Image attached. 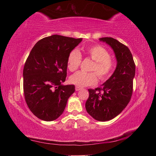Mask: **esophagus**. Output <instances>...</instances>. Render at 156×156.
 Masks as SVG:
<instances>
[{"label":"esophagus","instance_id":"34e87169","mask_svg":"<svg viewBox=\"0 0 156 156\" xmlns=\"http://www.w3.org/2000/svg\"><path fill=\"white\" fill-rule=\"evenodd\" d=\"M75 89H76V91H80V89H82V88H81V87H80L76 86V88H75Z\"/></svg>","mask_w":156,"mask_h":156}]
</instances>
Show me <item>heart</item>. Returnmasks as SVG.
<instances>
[{"label":"heart","mask_w":156,"mask_h":156,"mask_svg":"<svg viewBox=\"0 0 156 156\" xmlns=\"http://www.w3.org/2000/svg\"><path fill=\"white\" fill-rule=\"evenodd\" d=\"M87 56L94 60L91 71L97 73L99 78L102 80L110 77L114 69V62L110 58V54L107 50L100 45L89 47L84 50ZM82 57L80 53L73 50L69 55L67 67L71 72H74L80 65ZM69 81L78 87H87L96 84L98 76L95 72H85L79 71L70 76Z\"/></svg>","instance_id":"1"}]
</instances>
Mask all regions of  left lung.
<instances>
[{
  "instance_id": "obj_1",
  "label": "left lung",
  "mask_w": 156,
  "mask_h": 156,
  "mask_svg": "<svg viewBox=\"0 0 156 156\" xmlns=\"http://www.w3.org/2000/svg\"><path fill=\"white\" fill-rule=\"evenodd\" d=\"M99 40L112 47L117 65L112 76L100 87L88 89L89 96L85 107L95 120L105 122L119 115L130 101L136 65L130 50L125 44L111 37Z\"/></svg>"
}]
</instances>
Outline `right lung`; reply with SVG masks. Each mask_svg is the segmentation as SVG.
<instances>
[{"label": "right lung", "mask_w": 156, "mask_h": 156, "mask_svg": "<svg viewBox=\"0 0 156 156\" xmlns=\"http://www.w3.org/2000/svg\"><path fill=\"white\" fill-rule=\"evenodd\" d=\"M82 40L52 35L37 42L30 51L23 69V90L29 109L39 119H57L74 93L73 84L62 83L69 55Z\"/></svg>", "instance_id": "obj_1"}]
</instances>
